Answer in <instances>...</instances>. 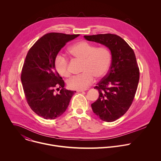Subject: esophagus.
Here are the masks:
<instances>
[{"label": "esophagus", "instance_id": "34e87169", "mask_svg": "<svg viewBox=\"0 0 161 161\" xmlns=\"http://www.w3.org/2000/svg\"><path fill=\"white\" fill-rule=\"evenodd\" d=\"M87 89H85V90H77V92H83V91H85V90H86Z\"/></svg>", "mask_w": 161, "mask_h": 161}]
</instances>
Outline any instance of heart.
<instances>
[{"label":"heart","instance_id":"1","mask_svg":"<svg viewBox=\"0 0 161 161\" xmlns=\"http://www.w3.org/2000/svg\"><path fill=\"white\" fill-rule=\"evenodd\" d=\"M69 52L75 58L83 61L82 73L73 76L67 81L68 86L73 90H85L95 80L108 73L111 64L112 55L105 46L98 47L86 41H80L69 48ZM55 67L59 74L68 77L71 74L68 59L58 55L55 59Z\"/></svg>","mask_w":161,"mask_h":161}]
</instances>
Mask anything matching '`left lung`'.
Returning a JSON list of instances; mask_svg holds the SVG:
<instances>
[{
    "label": "left lung",
    "instance_id": "1",
    "mask_svg": "<svg viewBox=\"0 0 161 161\" xmlns=\"http://www.w3.org/2000/svg\"><path fill=\"white\" fill-rule=\"evenodd\" d=\"M88 41L108 47L112 55L109 70L94 88L98 99L92 103L93 113L102 121L113 122L129 109L137 90L140 71L135 52L121 37L106 33L85 35Z\"/></svg>",
    "mask_w": 161,
    "mask_h": 161
}]
</instances>
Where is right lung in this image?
<instances>
[{"label": "right lung", "instance_id": "obj_1", "mask_svg": "<svg viewBox=\"0 0 161 161\" xmlns=\"http://www.w3.org/2000/svg\"><path fill=\"white\" fill-rule=\"evenodd\" d=\"M80 35L48 33L30 48L21 71V80L31 110L45 119H54L67 109L75 91L65 89L56 71L55 59L67 42ZM61 89L59 94L55 91Z\"/></svg>", "mask_w": 161, "mask_h": 161}]
</instances>
